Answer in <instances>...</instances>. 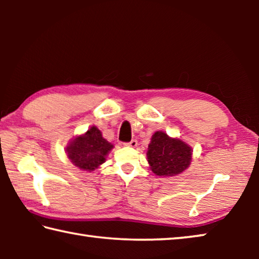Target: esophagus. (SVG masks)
<instances>
[{
	"label": "esophagus",
	"instance_id": "esophagus-1",
	"mask_svg": "<svg viewBox=\"0 0 259 259\" xmlns=\"http://www.w3.org/2000/svg\"><path fill=\"white\" fill-rule=\"evenodd\" d=\"M125 146H129V147H136L138 145V143H137V140H131V142H129V143H125L124 144Z\"/></svg>",
	"mask_w": 259,
	"mask_h": 259
}]
</instances>
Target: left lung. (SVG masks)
<instances>
[{
    "label": "left lung",
    "mask_w": 259,
    "mask_h": 259,
    "mask_svg": "<svg viewBox=\"0 0 259 259\" xmlns=\"http://www.w3.org/2000/svg\"><path fill=\"white\" fill-rule=\"evenodd\" d=\"M193 150L181 138L170 137L164 131L152 136L147 148V162L156 176H178L191 165Z\"/></svg>",
    "instance_id": "obj_1"
}]
</instances>
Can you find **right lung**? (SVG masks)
<instances>
[{
  "mask_svg": "<svg viewBox=\"0 0 259 259\" xmlns=\"http://www.w3.org/2000/svg\"><path fill=\"white\" fill-rule=\"evenodd\" d=\"M114 145L103 137L102 131L91 125L87 133L74 137L67 144L66 153L73 165L82 171H95L105 161Z\"/></svg>",
  "mask_w": 259,
  "mask_h": 259,
  "instance_id": "add662e5",
  "label": "right lung"
}]
</instances>
